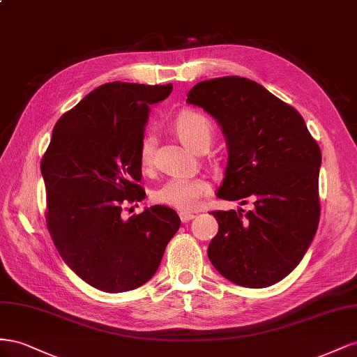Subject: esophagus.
I'll return each instance as SVG.
<instances>
[{"label": "esophagus", "instance_id": "esophagus-1", "mask_svg": "<svg viewBox=\"0 0 357 357\" xmlns=\"http://www.w3.org/2000/svg\"><path fill=\"white\" fill-rule=\"evenodd\" d=\"M179 217H181L182 222H188V221H191L192 218H195L196 215H195V213H191V212H181Z\"/></svg>", "mask_w": 357, "mask_h": 357}]
</instances>
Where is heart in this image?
<instances>
[{
	"label": "heart",
	"instance_id": "obj_1",
	"mask_svg": "<svg viewBox=\"0 0 357 357\" xmlns=\"http://www.w3.org/2000/svg\"><path fill=\"white\" fill-rule=\"evenodd\" d=\"M175 131L178 137L184 144L192 149L199 148L200 145H211L213 136V128L211 121L199 114V112L187 110L179 114L175 119ZM155 139L152 135H145L140 140L139 146V160L144 167L151 166L152 158H154ZM211 184L203 178H172L158 187L152 197L155 202L175 208L178 211L187 212L199 206L202 197L209 195Z\"/></svg>",
	"mask_w": 357,
	"mask_h": 357
}]
</instances>
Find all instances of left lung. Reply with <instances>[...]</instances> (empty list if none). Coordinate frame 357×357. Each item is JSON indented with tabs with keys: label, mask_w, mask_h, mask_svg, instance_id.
I'll list each match as a JSON object with an SVG mask.
<instances>
[{
	"label": "left lung",
	"mask_w": 357,
	"mask_h": 357,
	"mask_svg": "<svg viewBox=\"0 0 357 357\" xmlns=\"http://www.w3.org/2000/svg\"><path fill=\"white\" fill-rule=\"evenodd\" d=\"M218 122L227 166L217 197L254 200V209L215 211L208 257L224 278L263 289L298 266L319 227L321 152L296 109L254 80H203L187 94Z\"/></svg>",
	"instance_id": "left-lung-1"
}]
</instances>
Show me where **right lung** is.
I'll use <instances>...</instances> for the list:
<instances>
[{"label": "right lung", "mask_w": 357, "mask_h": 357, "mask_svg": "<svg viewBox=\"0 0 357 357\" xmlns=\"http://www.w3.org/2000/svg\"><path fill=\"white\" fill-rule=\"evenodd\" d=\"M172 84H105L58 119L42 160L47 229L79 278L106 293L144 286L157 272L178 213L155 205L124 220L126 203L145 199L139 146L151 106Z\"/></svg>", "instance_id": "1"}]
</instances>
